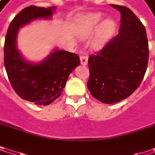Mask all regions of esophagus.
<instances>
[{"label": "esophagus", "mask_w": 155, "mask_h": 155, "mask_svg": "<svg viewBox=\"0 0 155 155\" xmlns=\"http://www.w3.org/2000/svg\"><path fill=\"white\" fill-rule=\"evenodd\" d=\"M80 59H81V64H83V65H86L87 63H88V56L85 55V54H82L80 56Z\"/></svg>", "instance_id": "esophagus-1"}]
</instances>
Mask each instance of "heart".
Segmentation results:
<instances>
[{
	"label": "heart",
	"mask_w": 155,
	"mask_h": 155,
	"mask_svg": "<svg viewBox=\"0 0 155 155\" xmlns=\"http://www.w3.org/2000/svg\"><path fill=\"white\" fill-rule=\"evenodd\" d=\"M101 19V14H100V13H92V14L87 16L85 25L81 26V28L80 29L81 34L86 35L88 30L94 28L100 22ZM114 29H115V23L113 20L107 19L106 21H104L101 26L100 34L95 40V44H101L106 38H108V36L114 31Z\"/></svg>",
	"instance_id": "1"
}]
</instances>
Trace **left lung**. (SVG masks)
Returning a JSON list of instances; mask_svg holds the SVG:
<instances>
[{
    "instance_id": "8db88e82",
    "label": "left lung",
    "mask_w": 155,
    "mask_h": 155,
    "mask_svg": "<svg viewBox=\"0 0 155 155\" xmlns=\"http://www.w3.org/2000/svg\"><path fill=\"white\" fill-rule=\"evenodd\" d=\"M121 13L118 34L89 56L87 87L98 101L113 104L130 96L146 72L149 47L145 28L128 8L111 4Z\"/></svg>"
}]
</instances>
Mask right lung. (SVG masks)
Instances as JSON below:
<instances>
[{
    "label": "right lung",
    "instance_id": "obj_1",
    "mask_svg": "<svg viewBox=\"0 0 155 155\" xmlns=\"http://www.w3.org/2000/svg\"><path fill=\"white\" fill-rule=\"evenodd\" d=\"M54 7L28 6L12 20L4 42V66L10 82L21 98L37 105L47 106L62 93L70 74L80 65L74 53L54 49L38 64H31L21 56L17 48V35L20 27L37 18H49Z\"/></svg>",
    "mask_w": 155,
    "mask_h": 155
}]
</instances>
